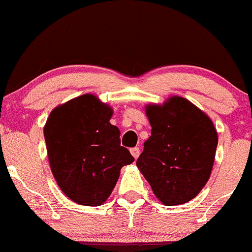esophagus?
<instances>
[{
    "label": "esophagus",
    "instance_id": "1",
    "mask_svg": "<svg viewBox=\"0 0 252 252\" xmlns=\"http://www.w3.org/2000/svg\"><path fill=\"white\" fill-rule=\"evenodd\" d=\"M131 155H132L133 156V157H135V158H137L138 157V156H140V148H138V147H133V148H131Z\"/></svg>",
    "mask_w": 252,
    "mask_h": 252
}]
</instances>
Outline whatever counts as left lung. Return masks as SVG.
Segmentation results:
<instances>
[{"label":"left lung","mask_w":252,"mask_h":252,"mask_svg":"<svg viewBox=\"0 0 252 252\" xmlns=\"http://www.w3.org/2000/svg\"><path fill=\"white\" fill-rule=\"evenodd\" d=\"M151 136L136 166L163 204L195 198L212 173L218 133L212 120L181 96L163 105H147Z\"/></svg>","instance_id":"left-lung-1"}]
</instances>
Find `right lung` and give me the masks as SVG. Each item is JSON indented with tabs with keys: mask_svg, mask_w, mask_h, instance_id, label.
<instances>
[{
	"mask_svg": "<svg viewBox=\"0 0 252 252\" xmlns=\"http://www.w3.org/2000/svg\"><path fill=\"white\" fill-rule=\"evenodd\" d=\"M112 109L84 94L50 112L44 138L52 173L69 199L97 207L109 198L120 171L135 158L121 146L120 130L110 124Z\"/></svg>",
	"mask_w": 252,
	"mask_h": 252,
	"instance_id": "add662e5",
	"label": "right lung"
}]
</instances>
